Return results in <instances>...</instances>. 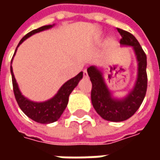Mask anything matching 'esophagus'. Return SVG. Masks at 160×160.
<instances>
[{"label": "esophagus", "mask_w": 160, "mask_h": 160, "mask_svg": "<svg viewBox=\"0 0 160 160\" xmlns=\"http://www.w3.org/2000/svg\"><path fill=\"white\" fill-rule=\"evenodd\" d=\"M83 76L84 77H87L88 76V73H87V71L86 69L83 71Z\"/></svg>", "instance_id": "esophagus-1"}]
</instances>
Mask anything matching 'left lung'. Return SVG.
<instances>
[{"label":"left lung","instance_id":"8db88e82","mask_svg":"<svg viewBox=\"0 0 160 160\" xmlns=\"http://www.w3.org/2000/svg\"><path fill=\"white\" fill-rule=\"evenodd\" d=\"M118 31L122 36L121 44L132 46L136 56L138 73L134 88L123 98H114L104 82L101 70L94 66L87 68L92 85L91 92L92 104L101 118L111 122H122L131 118L142 104L148 88L147 56L144 50L133 34L119 28Z\"/></svg>","mask_w":160,"mask_h":160}]
</instances>
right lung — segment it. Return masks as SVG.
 Wrapping results in <instances>:
<instances>
[{"label":"right lung","instance_id":"1","mask_svg":"<svg viewBox=\"0 0 160 160\" xmlns=\"http://www.w3.org/2000/svg\"><path fill=\"white\" fill-rule=\"evenodd\" d=\"M54 25H49V26H43L42 27H39L36 30H33L29 33H27L26 36L23 38L22 39L20 40L19 44L17 46V48L19 47L21 43H22L26 38H28L35 33L39 32L44 30L49 29L51 28ZM15 49V55L16 50ZM13 55V56H14ZM10 70H11V74H12V87H13V92H14V96H15L16 101L19 104V108L21 109V111L25 113V114L35 121L39 123H51L56 122L60 118L63 113L64 110L66 109L68 103V97H69L70 93L72 92V91L76 87V86L79 83L82 77H83V73L80 72L78 73L76 76L73 77L69 80H68L66 83L62 85V87H61L59 91L57 92V93L49 100L44 101V102H41V103H38V102H33V101L29 100L28 98H26L23 96L19 88L18 87V84L16 82L15 78L13 75V72H12V66L10 67Z\"/></svg>","mask_w":160,"mask_h":160}]
</instances>
